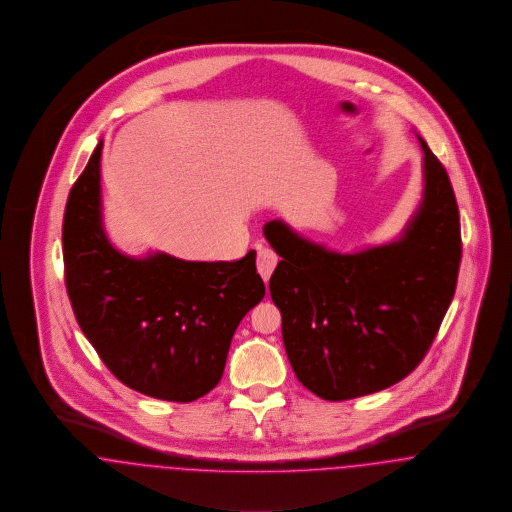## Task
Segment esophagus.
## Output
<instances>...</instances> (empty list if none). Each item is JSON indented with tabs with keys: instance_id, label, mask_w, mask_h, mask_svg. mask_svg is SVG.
Returning a JSON list of instances; mask_svg holds the SVG:
<instances>
[{
	"instance_id": "1",
	"label": "esophagus",
	"mask_w": 512,
	"mask_h": 512,
	"mask_svg": "<svg viewBox=\"0 0 512 512\" xmlns=\"http://www.w3.org/2000/svg\"><path fill=\"white\" fill-rule=\"evenodd\" d=\"M279 262V256L275 254V250H271L269 246H260L258 248V256H256V268L258 273L264 277V281L268 283L269 275L271 271L275 269Z\"/></svg>"
}]
</instances>
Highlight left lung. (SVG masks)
I'll return each instance as SVG.
<instances>
[{"label":"left lung","mask_w":512,"mask_h":512,"mask_svg":"<svg viewBox=\"0 0 512 512\" xmlns=\"http://www.w3.org/2000/svg\"><path fill=\"white\" fill-rule=\"evenodd\" d=\"M424 196L403 235L341 254L273 219L264 233L281 262L269 293L298 381L325 401L387 389L426 356L457 289V198L426 140Z\"/></svg>","instance_id":"8db88e82"}]
</instances>
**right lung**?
<instances>
[{
    "label": "right lung",
    "mask_w": 512,
    "mask_h": 512,
    "mask_svg": "<svg viewBox=\"0 0 512 512\" xmlns=\"http://www.w3.org/2000/svg\"><path fill=\"white\" fill-rule=\"evenodd\" d=\"M102 146L69 192L63 217L75 318L121 383L162 401H196L219 383L237 325L266 295L256 252L237 262H185L115 250L102 225Z\"/></svg>",
    "instance_id": "right-lung-1"
}]
</instances>
